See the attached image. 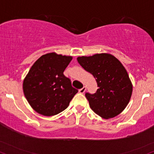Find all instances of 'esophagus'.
I'll use <instances>...</instances> for the list:
<instances>
[{
    "mask_svg": "<svg viewBox=\"0 0 154 154\" xmlns=\"http://www.w3.org/2000/svg\"><path fill=\"white\" fill-rule=\"evenodd\" d=\"M86 86H83L82 88L79 89V92H80L81 94H83V93L86 91Z\"/></svg>",
    "mask_w": 154,
    "mask_h": 154,
    "instance_id": "esophagus-1",
    "label": "esophagus"
}]
</instances>
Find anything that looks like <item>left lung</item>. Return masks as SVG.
Masks as SVG:
<instances>
[{
  "label": "left lung",
  "instance_id": "8db88e82",
  "mask_svg": "<svg viewBox=\"0 0 154 154\" xmlns=\"http://www.w3.org/2000/svg\"><path fill=\"white\" fill-rule=\"evenodd\" d=\"M77 60L94 75L98 87L95 94H85L91 109L103 119L121 113L128 105L133 90L128 73L121 63L108 54L79 57Z\"/></svg>",
  "mask_w": 154,
  "mask_h": 154
}]
</instances>
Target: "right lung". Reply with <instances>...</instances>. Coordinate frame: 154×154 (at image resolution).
<instances>
[{"instance_id":"1","label":"right lung","mask_w":154,"mask_h":154,"mask_svg":"<svg viewBox=\"0 0 154 154\" xmlns=\"http://www.w3.org/2000/svg\"><path fill=\"white\" fill-rule=\"evenodd\" d=\"M71 56L50 53L39 58L24 79L25 97L35 111L46 116L64 111L79 91L63 72Z\"/></svg>"}]
</instances>
